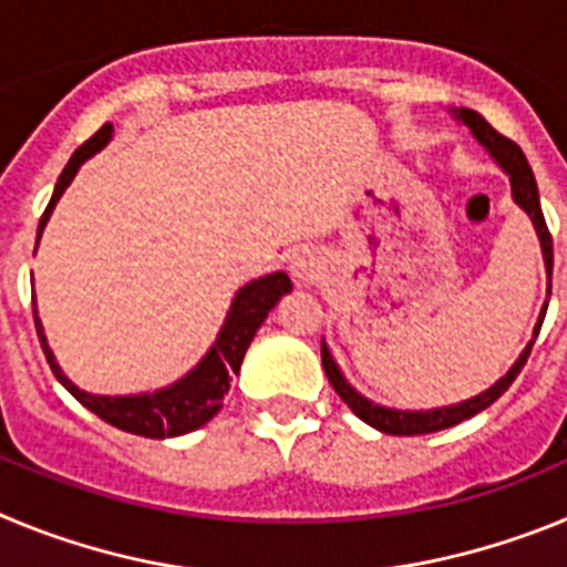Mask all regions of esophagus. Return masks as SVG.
Returning a JSON list of instances; mask_svg holds the SVG:
<instances>
[{"mask_svg":"<svg viewBox=\"0 0 567 567\" xmlns=\"http://www.w3.org/2000/svg\"><path fill=\"white\" fill-rule=\"evenodd\" d=\"M292 278L298 280V287H312L315 280H320V275H323V264H320L318 255L312 252H300L295 255L292 260Z\"/></svg>","mask_w":567,"mask_h":567,"instance_id":"obj_1","label":"esophagus"}]
</instances>
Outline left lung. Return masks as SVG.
I'll use <instances>...</instances> for the list:
<instances>
[{
  "label": "left lung",
  "mask_w": 567,
  "mask_h": 567,
  "mask_svg": "<svg viewBox=\"0 0 567 567\" xmlns=\"http://www.w3.org/2000/svg\"><path fill=\"white\" fill-rule=\"evenodd\" d=\"M452 113L460 124H465V127L471 130V135L477 138L480 147H485V153L494 158V164H497V167L508 175L511 198H514V204H517V207L528 215L530 224H534V233H537V238H539V249H543V260H545V275H548V289H545V295L550 298L554 244H550L548 224H545L543 204H539L537 178H534V173H530L528 158H525V153L517 147V144L511 142V138H505V135H499L497 130L491 127L483 115L474 113V110L460 107V110H452ZM548 298H545L543 309H539V318H537V323H534V334H530L528 346H525L523 352H519V358L514 360V365H511L508 372H505L497 383L488 385L485 392L474 394V398H468V400H460V403L440 405V409H417V412H414V409H392V405L374 403V400H369L365 394H360L358 389H354V385L346 380V374L340 372L338 360H334L332 352H329L327 340L320 343V358H323L327 378H329V383H332L334 392L340 394V400H343V403L349 405V409H352V412L363 420V423L372 425V429H378V432H383V434H398V437H414V434L443 432V429H452V425H457V423H463V420L480 414L483 409H488V405L494 403L499 394L508 392V385L517 380L519 372H523L525 360H528V354H530V346H534L539 329H543L545 312H548Z\"/></svg>",
  "instance_id": "8db88e82"
}]
</instances>
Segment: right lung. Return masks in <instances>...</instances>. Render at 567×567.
I'll list each match as a JSON object with an SVG mask.
<instances>
[{
    "label": "right lung",
    "mask_w": 567,
    "mask_h": 567,
    "mask_svg": "<svg viewBox=\"0 0 567 567\" xmlns=\"http://www.w3.org/2000/svg\"><path fill=\"white\" fill-rule=\"evenodd\" d=\"M110 138H113V124H104L93 138H87L76 153L70 155L68 167L62 169L56 189H53V198H50L42 221H39L37 247L44 227H48L50 215L56 209L64 189L73 184L79 167H82L87 158H93L99 150L107 147ZM287 292H292V280H289L287 272H269L264 275V278H255L249 280V284H244V287L235 292L227 318H224L221 329L215 334L207 354H204L184 378L164 385V389H155V392L115 394V398L113 394H93L79 389V385L62 372V365L56 363V354H53L48 338H44V327L42 320H39L37 309H33V320H37L39 343H42L50 369H53L59 383H62L84 409H90L96 417L115 425V429H122V432L138 434V437L150 440H164L195 432V429L207 425L215 414L221 412L224 394L229 392V383H233V378L238 374L255 332H258L260 323L267 320V315L272 312L275 303H278Z\"/></svg>",
    "instance_id": "add662e5"
}]
</instances>
